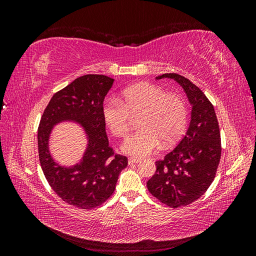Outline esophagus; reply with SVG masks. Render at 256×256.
<instances>
[{
    "instance_id": "esophagus-1",
    "label": "esophagus",
    "mask_w": 256,
    "mask_h": 256,
    "mask_svg": "<svg viewBox=\"0 0 256 256\" xmlns=\"http://www.w3.org/2000/svg\"><path fill=\"white\" fill-rule=\"evenodd\" d=\"M141 160L140 159H138V158H129L128 159V164H138V162H140Z\"/></svg>"
}]
</instances>
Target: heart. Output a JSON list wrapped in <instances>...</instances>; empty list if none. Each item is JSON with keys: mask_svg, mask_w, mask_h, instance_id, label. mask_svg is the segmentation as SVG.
I'll return each mask as SVG.
<instances>
[{"mask_svg": "<svg viewBox=\"0 0 256 256\" xmlns=\"http://www.w3.org/2000/svg\"><path fill=\"white\" fill-rule=\"evenodd\" d=\"M138 112L141 128L122 145L124 152L136 158L150 156L161 142L168 146L177 141L187 122V106L182 98L152 83H138L124 90L118 99H108L102 110L106 126L116 136L128 134L130 114Z\"/></svg>", "mask_w": 256, "mask_h": 256, "instance_id": "1", "label": "heart"}]
</instances>
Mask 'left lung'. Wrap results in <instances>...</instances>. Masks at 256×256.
I'll return each instance as SVG.
<instances>
[{
  "label": "left lung",
  "mask_w": 256,
  "mask_h": 256,
  "mask_svg": "<svg viewBox=\"0 0 256 256\" xmlns=\"http://www.w3.org/2000/svg\"><path fill=\"white\" fill-rule=\"evenodd\" d=\"M174 79L192 104L187 132L175 148L156 161V172L147 182L152 196L164 205L187 206L202 196L214 180L221 158V136L212 104L189 79L177 74L157 76Z\"/></svg>",
  "instance_id": "left-lung-1"
}]
</instances>
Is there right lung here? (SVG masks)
Here are the masks:
<instances>
[{
	"label": "right lung",
	"instance_id": "add662e5",
	"mask_svg": "<svg viewBox=\"0 0 256 256\" xmlns=\"http://www.w3.org/2000/svg\"><path fill=\"white\" fill-rule=\"evenodd\" d=\"M114 79L104 74H85L53 95L38 126L40 162L50 187L66 202L80 209L104 204L115 190L127 157L114 154L109 146L102 118L104 100ZM64 120L79 122L89 138L80 164L60 167L50 157L48 138L54 124Z\"/></svg>",
	"mask_w": 256,
	"mask_h": 256
}]
</instances>
